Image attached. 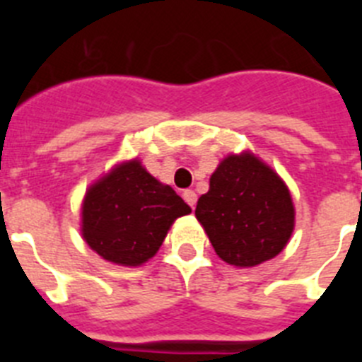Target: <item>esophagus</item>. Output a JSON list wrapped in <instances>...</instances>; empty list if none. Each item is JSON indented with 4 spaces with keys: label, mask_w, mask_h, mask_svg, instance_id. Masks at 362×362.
I'll use <instances>...</instances> for the list:
<instances>
[{
    "label": "esophagus",
    "mask_w": 362,
    "mask_h": 362,
    "mask_svg": "<svg viewBox=\"0 0 362 362\" xmlns=\"http://www.w3.org/2000/svg\"><path fill=\"white\" fill-rule=\"evenodd\" d=\"M183 199L187 201L188 204H190L192 209H194V206H196V203H197V194L194 190H185L183 192Z\"/></svg>",
    "instance_id": "1"
}]
</instances>
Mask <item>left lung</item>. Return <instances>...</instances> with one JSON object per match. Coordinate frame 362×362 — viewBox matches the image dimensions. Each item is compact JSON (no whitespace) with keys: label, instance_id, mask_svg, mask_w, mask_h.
Here are the masks:
<instances>
[{"label":"left lung","instance_id":"1","mask_svg":"<svg viewBox=\"0 0 362 362\" xmlns=\"http://www.w3.org/2000/svg\"><path fill=\"white\" fill-rule=\"evenodd\" d=\"M196 217L214 250L233 267H255L276 257L293 230L286 185L252 153L228 156L199 197Z\"/></svg>","mask_w":362,"mask_h":362}]
</instances>
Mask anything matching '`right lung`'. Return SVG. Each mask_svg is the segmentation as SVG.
<instances>
[{
	"label": "right lung",
	"mask_w": 362,
	"mask_h": 362,
	"mask_svg": "<svg viewBox=\"0 0 362 362\" xmlns=\"http://www.w3.org/2000/svg\"><path fill=\"white\" fill-rule=\"evenodd\" d=\"M190 212L168 185L130 161L86 192L83 238L110 263L137 267L159 250L172 223Z\"/></svg>",
	"instance_id": "1"
}]
</instances>
